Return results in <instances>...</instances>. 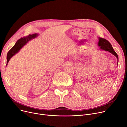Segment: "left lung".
<instances>
[{
  "label": "left lung",
  "instance_id": "left-lung-1",
  "mask_svg": "<svg viewBox=\"0 0 127 127\" xmlns=\"http://www.w3.org/2000/svg\"><path fill=\"white\" fill-rule=\"evenodd\" d=\"M98 46L100 47V50H104L105 51H108L110 53H111L112 54L114 55V56L116 57L117 59V64L118 63V56L116 53V52L114 51L113 49L112 46L110 42L107 40L105 39H104V38L98 37Z\"/></svg>",
  "mask_w": 127,
  "mask_h": 127
}]
</instances>
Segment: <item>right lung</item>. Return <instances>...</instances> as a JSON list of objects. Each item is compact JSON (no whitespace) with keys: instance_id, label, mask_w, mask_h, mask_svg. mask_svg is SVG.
<instances>
[{"instance_id":"obj_1","label":"right lung","mask_w":127,"mask_h":127,"mask_svg":"<svg viewBox=\"0 0 127 127\" xmlns=\"http://www.w3.org/2000/svg\"><path fill=\"white\" fill-rule=\"evenodd\" d=\"M38 35V34H36V33L32 35H30L28 36L20 38V39L16 41L14 46L10 49L7 53L6 66L8 65V63L9 62L11 58L14 56L15 54L18 53L21 49L23 48V47H24L29 41L36 38Z\"/></svg>"}]
</instances>
